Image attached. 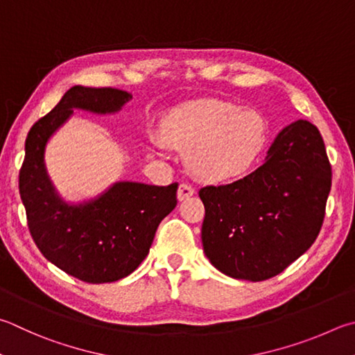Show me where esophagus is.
Here are the masks:
<instances>
[{"label": "esophagus", "mask_w": 355, "mask_h": 355, "mask_svg": "<svg viewBox=\"0 0 355 355\" xmlns=\"http://www.w3.org/2000/svg\"><path fill=\"white\" fill-rule=\"evenodd\" d=\"M196 194V188L189 183H182L178 186V200H186Z\"/></svg>", "instance_id": "1"}]
</instances>
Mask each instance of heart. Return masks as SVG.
<instances>
[{
  "instance_id": "heart-1",
  "label": "heart",
  "mask_w": 355,
  "mask_h": 355,
  "mask_svg": "<svg viewBox=\"0 0 355 355\" xmlns=\"http://www.w3.org/2000/svg\"><path fill=\"white\" fill-rule=\"evenodd\" d=\"M161 135L167 144L188 150L196 177L222 182L241 175L259 158L267 141V121L254 108L198 101L173 108L163 121Z\"/></svg>"
}]
</instances>
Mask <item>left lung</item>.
Masks as SVG:
<instances>
[{
	"label": "left lung",
	"instance_id": "left-lung-1",
	"mask_svg": "<svg viewBox=\"0 0 355 355\" xmlns=\"http://www.w3.org/2000/svg\"><path fill=\"white\" fill-rule=\"evenodd\" d=\"M331 184L318 128L302 119L287 125L254 172L198 191L206 257L236 279L257 282L284 272L317 239Z\"/></svg>",
	"mask_w": 355,
	"mask_h": 355
}]
</instances>
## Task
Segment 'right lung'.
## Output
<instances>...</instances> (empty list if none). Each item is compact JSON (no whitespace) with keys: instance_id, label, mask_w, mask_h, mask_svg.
<instances>
[{"instance_id":"right-lung-1","label":"right lung","mask_w":355,"mask_h":355,"mask_svg":"<svg viewBox=\"0 0 355 355\" xmlns=\"http://www.w3.org/2000/svg\"><path fill=\"white\" fill-rule=\"evenodd\" d=\"M132 94L110 87L76 85L38 119L26 138L20 196L38 250L63 272L89 284L125 278L146 259L159 222L177 206L178 183L119 182L98 198L68 205L57 196L44 167V147L74 108L114 113Z\"/></svg>"}]
</instances>
